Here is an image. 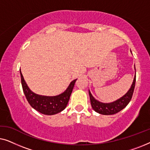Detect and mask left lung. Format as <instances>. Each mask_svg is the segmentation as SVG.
Masks as SVG:
<instances>
[{"label":"left lung","instance_id":"8db88e82","mask_svg":"<svg viewBox=\"0 0 150 150\" xmlns=\"http://www.w3.org/2000/svg\"><path fill=\"white\" fill-rule=\"evenodd\" d=\"M135 82H136V69H135V75L134 77V80H133L132 84L128 92H127L125 95L123 96L122 97L119 98L118 100H117L115 101L112 102H110V103H104V102L98 101V100H96V98L92 96V94L91 93V92H90L89 89L90 101H91L92 108H93L96 112H97L98 113L101 115H113L117 113V112H120V110L124 109V108L128 105L131 99H132V94L133 92H134L135 87Z\"/></svg>","mask_w":150,"mask_h":150}]
</instances>
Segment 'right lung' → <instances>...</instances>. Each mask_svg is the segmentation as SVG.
<instances>
[{"mask_svg": "<svg viewBox=\"0 0 150 150\" xmlns=\"http://www.w3.org/2000/svg\"><path fill=\"white\" fill-rule=\"evenodd\" d=\"M21 83L24 93L30 106L38 112L47 115L59 113L66 108L74 86L77 79L72 81L66 90L62 93L55 96H46L35 93L28 87L20 69Z\"/></svg>", "mask_w": 150, "mask_h": 150, "instance_id": "1", "label": "right lung"}]
</instances>
